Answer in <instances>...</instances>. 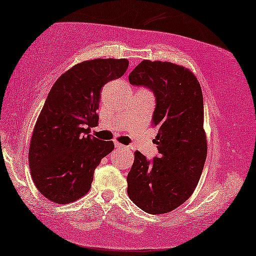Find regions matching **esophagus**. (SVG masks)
<instances>
[{
	"label": "esophagus",
	"mask_w": 256,
	"mask_h": 256,
	"mask_svg": "<svg viewBox=\"0 0 256 256\" xmlns=\"http://www.w3.org/2000/svg\"><path fill=\"white\" fill-rule=\"evenodd\" d=\"M114 145H116V148H126L124 145H122L121 143H119V142H116Z\"/></svg>",
	"instance_id": "34e87169"
}]
</instances>
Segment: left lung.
Segmentation results:
<instances>
[{"label":"left lung","mask_w":256,"mask_h":256,"mask_svg":"<svg viewBox=\"0 0 256 256\" xmlns=\"http://www.w3.org/2000/svg\"><path fill=\"white\" fill-rule=\"evenodd\" d=\"M129 82L154 92L152 126L158 128L159 156L148 161L135 152L127 178L128 196L148 214L169 213L194 194L206 161L202 87L192 70L160 60L140 62Z\"/></svg>","instance_id":"obj_1"}]
</instances>
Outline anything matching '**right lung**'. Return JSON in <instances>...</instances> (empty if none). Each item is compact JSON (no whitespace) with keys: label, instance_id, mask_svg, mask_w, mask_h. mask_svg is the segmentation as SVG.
Masks as SVG:
<instances>
[{"label":"right lung","instance_id":"add662e5","mask_svg":"<svg viewBox=\"0 0 256 256\" xmlns=\"http://www.w3.org/2000/svg\"><path fill=\"white\" fill-rule=\"evenodd\" d=\"M126 58H97L74 65L57 78L35 124L28 161L35 186L56 204L87 194L95 168L114 148L112 140L88 135L98 124L100 89L124 76Z\"/></svg>","mask_w":256,"mask_h":256}]
</instances>
